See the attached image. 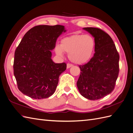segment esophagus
I'll use <instances>...</instances> for the list:
<instances>
[{"instance_id": "1", "label": "esophagus", "mask_w": 133, "mask_h": 133, "mask_svg": "<svg viewBox=\"0 0 133 133\" xmlns=\"http://www.w3.org/2000/svg\"><path fill=\"white\" fill-rule=\"evenodd\" d=\"M73 64H70V63H68L67 64V68H70V67H71V66H73Z\"/></svg>"}]
</instances>
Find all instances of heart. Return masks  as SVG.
Returning <instances> with one entry per match:
<instances>
[{
	"instance_id": "1",
	"label": "heart",
	"mask_w": 133,
	"mask_h": 133,
	"mask_svg": "<svg viewBox=\"0 0 133 133\" xmlns=\"http://www.w3.org/2000/svg\"><path fill=\"white\" fill-rule=\"evenodd\" d=\"M95 46V41L91 36L75 34L63 38L60 42V45L55 46V51L59 56H63L64 51L68 53L71 62L81 64L90 59Z\"/></svg>"
}]
</instances>
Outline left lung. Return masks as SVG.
<instances>
[{
	"mask_svg": "<svg viewBox=\"0 0 133 133\" xmlns=\"http://www.w3.org/2000/svg\"><path fill=\"white\" fill-rule=\"evenodd\" d=\"M94 37L95 53L84 65H79L77 87L82 96L95 100L114 90L119 73V54L111 38L98 28H84Z\"/></svg>",
	"mask_w": 133,
	"mask_h": 133,
	"instance_id": "8db88e82",
	"label": "left lung"
}]
</instances>
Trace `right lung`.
I'll return each instance as SVG.
<instances>
[{"instance_id":"1","label":"right lung","mask_w":133,"mask_h":133,"mask_svg":"<svg viewBox=\"0 0 133 133\" xmlns=\"http://www.w3.org/2000/svg\"><path fill=\"white\" fill-rule=\"evenodd\" d=\"M65 32L60 25L35 26L24 36L14 53V75L19 90L29 97L49 98L55 91L65 63H54L51 51L59 36Z\"/></svg>"}]
</instances>
